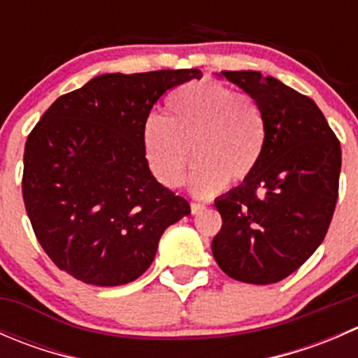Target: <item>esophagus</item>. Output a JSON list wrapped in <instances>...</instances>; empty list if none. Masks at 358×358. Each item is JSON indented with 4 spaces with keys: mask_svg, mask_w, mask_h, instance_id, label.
<instances>
[{
    "mask_svg": "<svg viewBox=\"0 0 358 358\" xmlns=\"http://www.w3.org/2000/svg\"><path fill=\"white\" fill-rule=\"evenodd\" d=\"M204 209L206 206L201 204V202H192V204H190V211H192V215H201Z\"/></svg>",
    "mask_w": 358,
    "mask_h": 358,
    "instance_id": "34e87169",
    "label": "esophagus"
}]
</instances>
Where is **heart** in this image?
<instances>
[{
    "label": "heart",
    "instance_id": "b5f03b06",
    "mask_svg": "<svg viewBox=\"0 0 358 358\" xmlns=\"http://www.w3.org/2000/svg\"><path fill=\"white\" fill-rule=\"evenodd\" d=\"M265 117L258 103L215 79L183 85L166 99V115L145 119L142 143L150 171L164 187L185 180L197 162L190 189L201 197L216 194L225 183L251 176L265 149Z\"/></svg>",
    "mask_w": 358,
    "mask_h": 358
}]
</instances>
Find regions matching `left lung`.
I'll list each match as a JSON object with an SVG mask.
<instances>
[{
	"label": "left lung",
	"instance_id": "left-lung-1",
	"mask_svg": "<svg viewBox=\"0 0 358 358\" xmlns=\"http://www.w3.org/2000/svg\"><path fill=\"white\" fill-rule=\"evenodd\" d=\"M222 76L258 103L266 138L251 176L215 201L223 225L211 251L232 279L279 282L326 237L338 201L341 147L308 96L256 71Z\"/></svg>",
	"mask_w": 358,
	"mask_h": 358
}]
</instances>
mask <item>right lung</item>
<instances>
[{
    "instance_id": "right-lung-1",
    "label": "right lung",
    "mask_w": 358,
    "mask_h": 358,
    "mask_svg": "<svg viewBox=\"0 0 358 358\" xmlns=\"http://www.w3.org/2000/svg\"><path fill=\"white\" fill-rule=\"evenodd\" d=\"M201 78L199 69L96 76L59 96L29 133L25 211L60 270L93 286L131 282L162 232L190 215L150 173L142 129L168 90Z\"/></svg>"
}]
</instances>
